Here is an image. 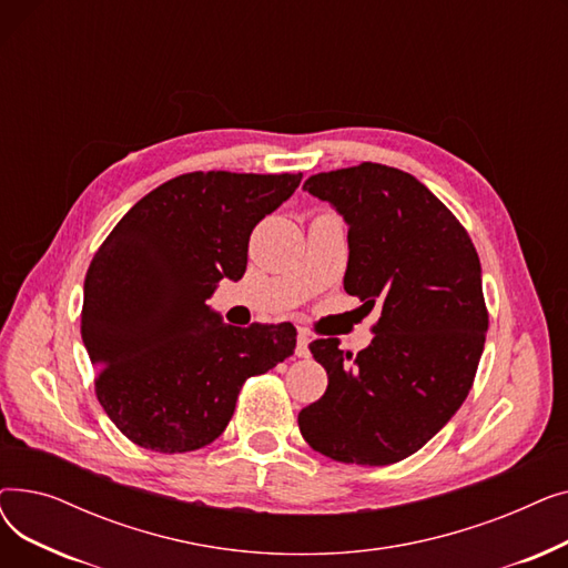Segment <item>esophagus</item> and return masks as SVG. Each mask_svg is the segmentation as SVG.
<instances>
[{"label": "esophagus", "instance_id": "1", "mask_svg": "<svg viewBox=\"0 0 568 568\" xmlns=\"http://www.w3.org/2000/svg\"><path fill=\"white\" fill-rule=\"evenodd\" d=\"M308 343H311L308 332H306V329H300V334H296V347H294V354H296V356H302V359H308V356H311Z\"/></svg>", "mask_w": 568, "mask_h": 568}]
</instances>
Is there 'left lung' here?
<instances>
[{
    "instance_id": "1",
    "label": "left lung",
    "mask_w": 568,
    "mask_h": 568,
    "mask_svg": "<svg viewBox=\"0 0 568 568\" xmlns=\"http://www.w3.org/2000/svg\"><path fill=\"white\" fill-rule=\"evenodd\" d=\"M304 191L345 219V292L382 315L356 356L338 338L308 345L329 386L300 412V430L332 460L392 465L449 424L471 389L488 332L481 262L458 219L403 170L320 172Z\"/></svg>"
}]
</instances>
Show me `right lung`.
I'll list each match as a JSON object with an SVG mask.
<instances>
[{
  "mask_svg": "<svg viewBox=\"0 0 568 568\" xmlns=\"http://www.w3.org/2000/svg\"><path fill=\"white\" fill-rule=\"evenodd\" d=\"M302 174L225 170L174 176L135 202L84 278L80 332L97 396L133 444L186 454L230 424L242 384L294 352L290 322L225 324L206 304L246 272L253 227Z\"/></svg>",
  "mask_w": 568,
  "mask_h": 568,
  "instance_id": "add662e5",
  "label": "right lung"
}]
</instances>
